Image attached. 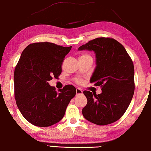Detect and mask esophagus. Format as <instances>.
I'll list each match as a JSON object with an SVG mask.
<instances>
[{
	"label": "esophagus",
	"instance_id": "obj_1",
	"mask_svg": "<svg viewBox=\"0 0 151 151\" xmlns=\"http://www.w3.org/2000/svg\"><path fill=\"white\" fill-rule=\"evenodd\" d=\"M76 95H81L83 94V91L81 89L79 88H76Z\"/></svg>",
	"mask_w": 151,
	"mask_h": 151
}]
</instances>
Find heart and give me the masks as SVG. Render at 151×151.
Instances as JSON below:
<instances>
[{
	"mask_svg": "<svg viewBox=\"0 0 151 151\" xmlns=\"http://www.w3.org/2000/svg\"><path fill=\"white\" fill-rule=\"evenodd\" d=\"M90 58L93 59L92 56L89 54H83V55H81V56H80V58ZM76 82L77 83H82V81H81V79H76Z\"/></svg>",
	"mask_w": 151,
	"mask_h": 151,
	"instance_id": "obj_1",
	"label": "heart"
}]
</instances>
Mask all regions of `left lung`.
Segmentation results:
<instances>
[{"label": "left lung", "mask_w": 151, "mask_h": 151, "mask_svg": "<svg viewBox=\"0 0 151 151\" xmlns=\"http://www.w3.org/2000/svg\"><path fill=\"white\" fill-rule=\"evenodd\" d=\"M93 50L97 66L90 82L100 86L101 94L88 91L83 93L87 104L84 118L99 126L114 123L121 118L130 105L134 92V68L130 56L120 43L111 37H97L82 45L78 50Z\"/></svg>", "instance_id": "obj_1"}]
</instances>
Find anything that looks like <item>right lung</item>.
<instances>
[{"label": "right lung", "instance_id": "right-lung-1", "mask_svg": "<svg viewBox=\"0 0 151 151\" xmlns=\"http://www.w3.org/2000/svg\"><path fill=\"white\" fill-rule=\"evenodd\" d=\"M72 46L63 47L47 42L33 43L22 52L14 72L16 104L29 122L47 127L64 116L76 88L71 85L56 91L48 81L58 78L62 65Z\"/></svg>", "mask_w": 151, "mask_h": 151}]
</instances>
